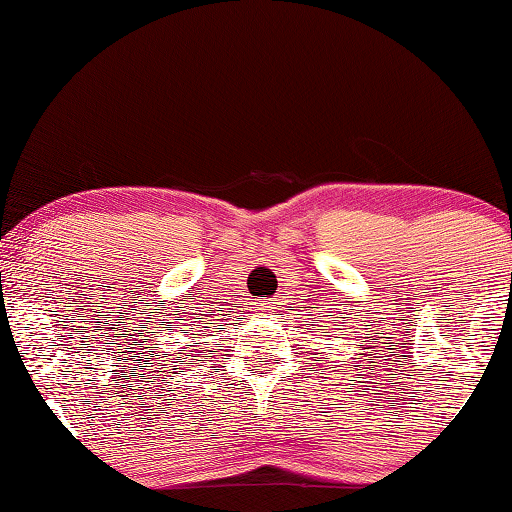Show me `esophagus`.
<instances>
[{
  "label": "esophagus",
  "instance_id": "34e87169",
  "mask_svg": "<svg viewBox=\"0 0 512 512\" xmlns=\"http://www.w3.org/2000/svg\"><path fill=\"white\" fill-rule=\"evenodd\" d=\"M258 307H256V310L258 312H261V314H265V312H272V310H275V307H272V303H270V300H258V303H256Z\"/></svg>",
  "mask_w": 512,
  "mask_h": 512
}]
</instances>
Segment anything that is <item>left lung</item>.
<instances>
[{"label":"left lung","instance_id":"1","mask_svg":"<svg viewBox=\"0 0 512 512\" xmlns=\"http://www.w3.org/2000/svg\"><path fill=\"white\" fill-rule=\"evenodd\" d=\"M317 331H321V328H317ZM326 340H331V335H326Z\"/></svg>","mask_w":512,"mask_h":512}]
</instances>
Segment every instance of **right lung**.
I'll list each match as a JSON object with an SVG mask.
<instances>
[{
	"mask_svg": "<svg viewBox=\"0 0 512 512\" xmlns=\"http://www.w3.org/2000/svg\"><path fill=\"white\" fill-rule=\"evenodd\" d=\"M170 331H172V328H170ZM170 345H172V342H170ZM186 347H191V345H186ZM186 347H181V349H177V352H170V354H167V356H172V370H179L181 366H177V363H181V354H184L186 352ZM184 356H191V354H184Z\"/></svg>",
	"mask_w": 512,
	"mask_h": 512,
	"instance_id": "add662e5",
	"label": "right lung"
}]
</instances>
